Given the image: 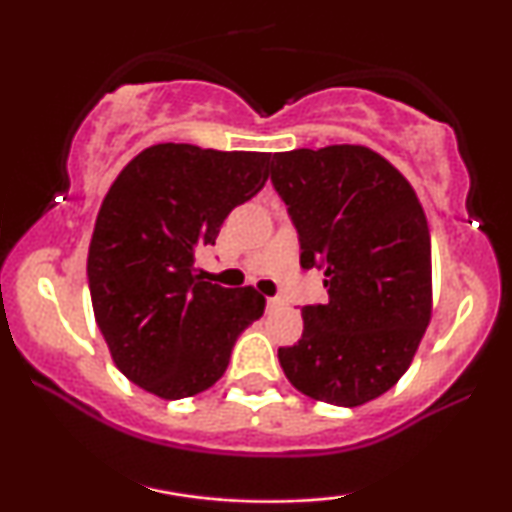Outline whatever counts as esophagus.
<instances>
[{
	"label": "esophagus",
	"mask_w": 512,
	"mask_h": 512,
	"mask_svg": "<svg viewBox=\"0 0 512 512\" xmlns=\"http://www.w3.org/2000/svg\"><path fill=\"white\" fill-rule=\"evenodd\" d=\"M276 305H281V298L279 296L267 298V308H276Z\"/></svg>",
	"instance_id": "34e87169"
}]
</instances>
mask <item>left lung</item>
<instances>
[{
    "instance_id": "left-lung-1",
    "label": "left lung",
    "mask_w": 512,
    "mask_h": 512,
    "mask_svg": "<svg viewBox=\"0 0 512 512\" xmlns=\"http://www.w3.org/2000/svg\"><path fill=\"white\" fill-rule=\"evenodd\" d=\"M272 185L322 269L330 301L303 305L298 344L279 363L303 395L334 407L380 397L407 373L431 320V236L419 197L366 146L274 154Z\"/></svg>"
}]
</instances>
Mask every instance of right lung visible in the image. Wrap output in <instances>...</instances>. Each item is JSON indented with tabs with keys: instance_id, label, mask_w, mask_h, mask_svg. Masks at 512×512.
I'll return each mask as SVG.
<instances>
[{
	"instance_id": "add662e5",
	"label": "right lung",
	"mask_w": 512,
	"mask_h": 512,
	"mask_svg": "<svg viewBox=\"0 0 512 512\" xmlns=\"http://www.w3.org/2000/svg\"><path fill=\"white\" fill-rule=\"evenodd\" d=\"M269 156L156 144L103 199L86 267L93 315L120 373L151 395L209 390L238 334L264 313L252 286L204 281L195 260L223 219L262 190Z\"/></svg>"
}]
</instances>
